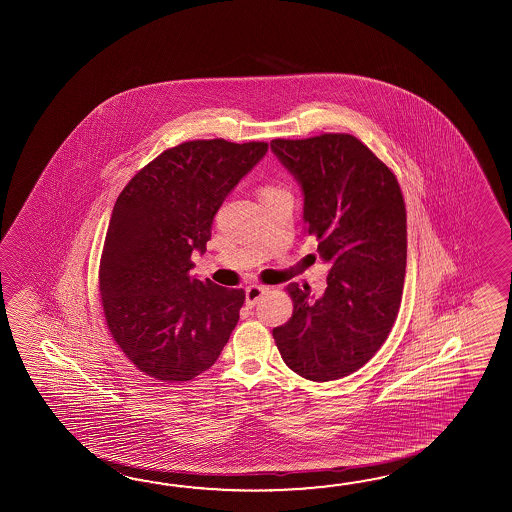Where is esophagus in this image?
I'll return each instance as SVG.
<instances>
[{
    "mask_svg": "<svg viewBox=\"0 0 512 512\" xmlns=\"http://www.w3.org/2000/svg\"><path fill=\"white\" fill-rule=\"evenodd\" d=\"M267 291H269V287H265V285H251V287L245 289V302H247L249 307H252V305H256V302H258L261 296L267 293Z\"/></svg>",
    "mask_w": 512,
    "mask_h": 512,
    "instance_id": "34e87169",
    "label": "esophagus"
}]
</instances>
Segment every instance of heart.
<instances>
[{"instance_id":"obj_1","label":"heart","mask_w":512,"mask_h":512,"mask_svg":"<svg viewBox=\"0 0 512 512\" xmlns=\"http://www.w3.org/2000/svg\"><path fill=\"white\" fill-rule=\"evenodd\" d=\"M271 192H276V188H271V186H265V188H261L260 196H263V194H271Z\"/></svg>"}]
</instances>
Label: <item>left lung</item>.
<instances>
[{"instance_id":"1","label":"left lung","mask_w":512,"mask_h":512,"mask_svg":"<svg viewBox=\"0 0 512 512\" xmlns=\"http://www.w3.org/2000/svg\"><path fill=\"white\" fill-rule=\"evenodd\" d=\"M271 150L304 192L305 232L329 265L327 287L289 283L293 316L272 329L283 362L300 377L335 381L381 349L401 307L406 208L392 170L349 133L274 139Z\"/></svg>"}]
</instances>
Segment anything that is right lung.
Returning <instances> with one entry per match:
<instances>
[{
	"label": "right lung",
	"instance_id": "right-lung-1",
	"mask_svg": "<svg viewBox=\"0 0 512 512\" xmlns=\"http://www.w3.org/2000/svg\"><path fill=\"white\" fill-rule=\"evenodd\" d=\"M267 150V142H183L146 164L117 197L98 289L111 337L157 381H192L207 371L240 320L245 291L190 276V258L207 251L216 212Z\"/></svg>",
	"mask_w": 512,
	"mask_h": 512
}]
</instances>
